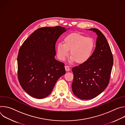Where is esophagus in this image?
Instances as JSON below:
<instances>
[{
  "instance_id": "esophagus-1",
  "label": "esophagus",
  "mask_w": 125,
  "mask_h": 125,
  "mask_svg": "<svg viewBox=\"0 0 125 125\" xmlns=\"http://www.w3.org/2000/svg\"><path fill=\"white\" fill-rule=\"evenodd\" d=\"M65 70L66 71H69L70 70V68L69 67V66H65Z\"/></svg>"
}]
</instances>
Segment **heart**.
I'll return each instance as SVG.
<instances>
[{
    "label": "heart",
    "instance_id": "1",
    "mask_svg": "<svg viewBox=\"0 0 125 125\" xmlns=\"http://www.w3.org/2000/svg\"><path fill=\"white\" fill-rule=\"evenodd\" d=\"M95 47L94 40L91 37L73 33L68 35L63 40V44L59 43L57 45L56 51L58 58L64 61L67 57L71 55L70 61L83 64L90 59Z\"/></svg>",
    "mask_w": 125,
    "mask_h": 125
}]
</instances>
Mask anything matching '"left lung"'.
Returning <instances> with one entry per match:
<instances>
[{
  "label": "left lung",
  "instance_id": "obj_1",
  "mask_svg": "<svg viewBox=\"0 0 125 125\" xmlns=\"http://www.w3.org/2000/svg\"><path fill=\"white\" fill-rule=\"evenodd\" d=\"M97 35L96 47L88 61L74 67L72 89L81 99H91L100 94L108 86L113 57L110 46L104 34L98 29H91Z\"/></svg>",
  "mask_w": 125,
  "mask_h": 125
}]
</instances>
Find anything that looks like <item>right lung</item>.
Here are the masks:
<instances>
[{"mask_svg": "<svg viewBox=\"0 0 125 125\" xmlns=\"http://www.w3.org/2000/svg\"><path fill=\"white\" fill-rule=\"evenodd\" d=\"M67 30L45 27L34 31L21 46L17 57L18 78L23 90L42 99L52 92L57 81L65 74L64 63L55 59L56 42Z\"/></svg>", "mask_w": 125, "mask_h": 125, "instance_id": "obj_1", "label": "right lung"}]
</instances>
